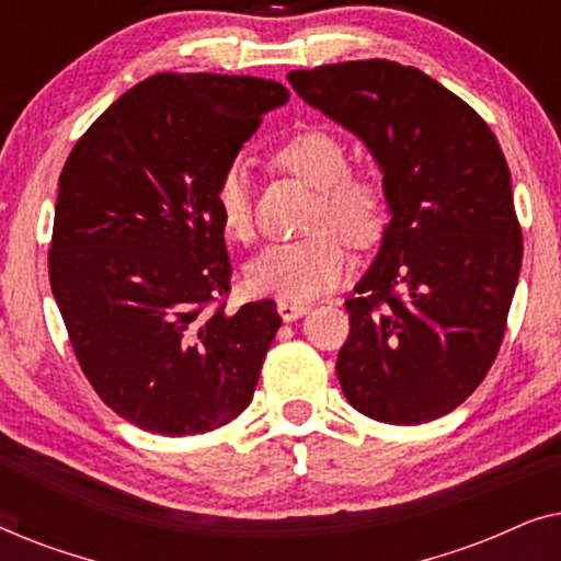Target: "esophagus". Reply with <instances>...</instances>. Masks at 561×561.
<instances>
[{"label":"esophagus","mask_w":561,"mask_h":561,"mask_svg":"<svg viewBox=\"0 0 561 561\" xmlns=\"http://www.w3.org/2000/svg\"><path fill=\"white\" fill-rule=\"evenodd\" d=\"M275 309H278L283 321H296L311 311L306 304H294V301H278L275 304Z\"/></svg>","instance_id":"34e87169"}]
</instances>
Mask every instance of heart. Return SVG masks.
Segmentation results:
<instances>
[{
    "mask_svg": "<svg viewBox=\"0 0 561 561\" xmlns=\"http://www.w3.org/2000/svg\"><path fill=\"white\" fill-rule=\"evenodd\" d=\"M275 160L298 179L319 188L311 237L271 244L244 265V288L252 296L306 304L340 286L350 271V252L378 240L386 225V196L367 175L347 173L344 145L327 129H304L288 137ZM214 209L227 237H252V188L244 160H232L214 186Z\"/></svg>",
    "mask_w": 561,
    "mask_h": 561,
    "instance_id": "obj_1",
    "label": "heart"
}]
</instances>
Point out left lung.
Wrapping results in <instances>:
<instances>
[{
    "mask_svg": "<svg viewBox=\"0 0 561 561\" xmlns=\"http://www.w3.org/2000/svg\"><path fill=\"white\" fill-rule=\"evenodd\" d=\"M306 104L370 150L390 221L347 298L344 398L382 424H426L485 378L524 257L511 171L470 104L413 66L347 60L290 71Z\"/></svg>",
    "mask_w": 561,
    "mask_h": 561,
    "instance_id": "1",
    "label": "left lung"
}]
</instances>
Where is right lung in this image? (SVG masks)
Listing matches in <instances>:
<instances>
[{"label":"right lung","mask_w":561,"mask_h":561,"mask_svg":"<svg viewBox=\"0 0 561 561\" xmlns=\"http://www.w3.org/2000/svg\"><path fill=\"white\" fill-rule=\"evenodd\" d=\"M288 102L255 76L158 73L91 125L58 179L50 288L99 398L163 436L240 416L280 327L275 304L234 313L214 186L263 114Z\"/></svg>","instance_id":"obj_1"}]
</instances>
